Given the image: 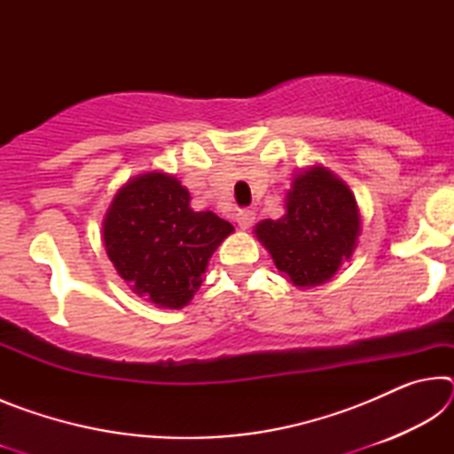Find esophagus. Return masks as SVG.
<instances>
[{"label":"esophagus","instance_id":"34e87169","mask_svg":"<svg viewBox=\"0 0 454 454\" xmlns=\"http://www.w3.org/2000/svg\"><path fill=\"white\" fill-rule=\"evenodd\" d=\"M254 220H256V214L252 212V210H238L236 212V222H238V226H240L242 230H248L252 224H254Z\"/></svg>","mask_w":454,"mask_h":454}]
</instances>
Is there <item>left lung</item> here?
Here are the masks:
<instances>
[{"label":"left lung","mask_w":454,"mask_h":454,"mask_svg":"<svg viewBox=\"0 0 454 454\" xmlns=\"http://www.w3.org/2000/svg\"><path fill=\"white\" fill-rule=\"evenodd\" d=\"M254 232L276 268L294 286L310 288L328 282L352 256L360 212L347 184L326 168L312 166L292 180L286 214L262 220Z\"/></svg>","instance_id":"left-lung-1"}]
</instances>
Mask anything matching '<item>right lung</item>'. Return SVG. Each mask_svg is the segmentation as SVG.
Returning a JSON list of instances; mask_svg holds the SVG:
<instances>
[{"instance_id":"add662e5","label":"right lung","mask_w":454,"mask_h":454,"mask_svg":"<svg viewBox=\"0 0 454 454\" xmlns=\"http://www.w3.org/2000/svg\"><path fill=\"white\" fill-rule=\"evenodd\" d=\"M102 226L114 268L137 296L160 309H182L192 301L214 250L234 232L214 212L192 210L190 192L164 172L128 180Z\"/></svg>"}]
</instances>
